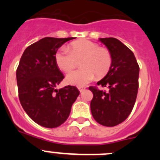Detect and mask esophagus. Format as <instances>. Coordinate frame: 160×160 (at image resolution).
I'll return each instance as SVG.
<instances>
[{
  "label": "esophagus",
  "mask_w": 160,
  "mask_h": 160,
  "mask_svg": "<svg viewBox=\"0 0 160 160\" xmlns=\"http://www.w3.org/2000/svg\"><path fill=\"white\" fill-rule=\"evenodd\" d=\"M78 90H79V91L82 93V92H83L85 90H86V88H85V87H79Z\"/></svg>",
  "instance_id": "34e87169"
}]
</instances>
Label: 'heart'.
Returning <instances> with one entry per match:
<instances>
[{
    "mask_svg": "<svg viewBox=\"0 0 160 160\" xmlns=\"http://www.w3.org/2000/svg\"><path fill=\"white\" fill-rule=\"evenodd\" d=\"M55 61L59 69L64 72H70L80 62L82 69L70 73L66 76L69 84L83 87L88 84L97 75H107L112 65V56L107 48L100 47L90 40L73 42L68 49L61 48L55 54Z\"/></svg>",
    "mask_w": 160,
    "mask_h": 160,
    "instance_id": "obj_1",
    "label": "heart"
}]
</instances>
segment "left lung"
<instances>
[{
    "instance_id": "left-lung-1",
    "label": "left lung",
    "mask_w": 160,
    "mask_h": 160,
    "mask_svg": "<svg viewBox=\"0 0 160 160\" xmlns=\"http://www.w3.org/2000/svg\"><path fill=\"white\" fill-rule=\"evenodd\" d=\"M112 56V65L107 75L98 82L108 87L106 92L90 87L93 93L90 110L96 122L106 127H114L129 116L138 89L139 66L131 49L114 38H99Z\"/></svg>"
}]
</instances>
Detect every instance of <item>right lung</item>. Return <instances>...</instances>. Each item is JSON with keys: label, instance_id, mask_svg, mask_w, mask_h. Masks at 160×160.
<instances>
[{"label": "right lung", "instance_id": "add662e5", "mask_svg": "<svg viewBox=\"0 0 160 160\" xmlns=\"http://www.w3.org/2000/svg\"><path fill=\"white\" fill-rule=\"evenodd\" d=\"M73 38H44L25 49L17 69L18 95L22 107L36 123L58 128L70 115L80 92L77 87H56L64 75L55 61L59 47Z\"/></svg>", "mask_w": 160, "mask_h": 160}]
</instances>
